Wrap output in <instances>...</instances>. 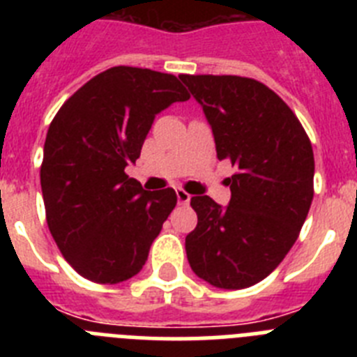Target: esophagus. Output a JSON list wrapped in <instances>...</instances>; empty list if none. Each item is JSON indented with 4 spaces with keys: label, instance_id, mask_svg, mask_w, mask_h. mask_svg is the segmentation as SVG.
I'll return each instance as SVG.
<instances>
[{
    "label": "esophagus",
    "instance_id": "esophagus-1",
    "mask_svg": "<svg viewBox=\"0 0 357 357\" xmlns=\"http://www.w3.org/2000/svg\"><path fill=\"white\" fill-rule=\"evenodd\" d=\"M176 200H178V204H182V206H185V204H189V200H191V195L185 193L184 189H176Z\"/></svg>",
    "mask_w": 357,
    "mask_h": 357
}]
</instances>
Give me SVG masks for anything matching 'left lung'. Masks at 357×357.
<instances>
[{
  "label": "left lung",
  "instance_id": "1",
  "mask_svg": "<svg viewBox=\"0 0 357 357\" xmlns=\"http://www.w3.org/2000/svg\"><path fill=\"white\" fill-rule=\"evenodd\" d=\"M200 103L227 178L229 206L191 198L198 223L185 236L189 266L214 288L257 284L284 259L313 202L314 157L301 121L272 89L252 78L181 75Z\"/></svg>",
  "mask_w": 357,
  "mask_h": 357
}]
</instances>
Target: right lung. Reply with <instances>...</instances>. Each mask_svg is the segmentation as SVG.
Returning a JSON list of instances; mask_svg holds the SVG:
<instances>
[{"mask_svg": "<svg viewBox=\"0 0 357 357\" xmlns=\"http://www.w3.org/2000/svg\"><path fill=\"white\" fill-rule=\"evenodd\" d=\"M185 100L173 75L118 66L80 87L53 118L40 166L46 220L85 279L118 284L146 263L176 195L144 191L125 168L139 159L155 116Z\"/></svg>", "mask_w": 357, "mask_h": 357, "instance_id": "obj_1", "label": "right lung"}]
</instances>
